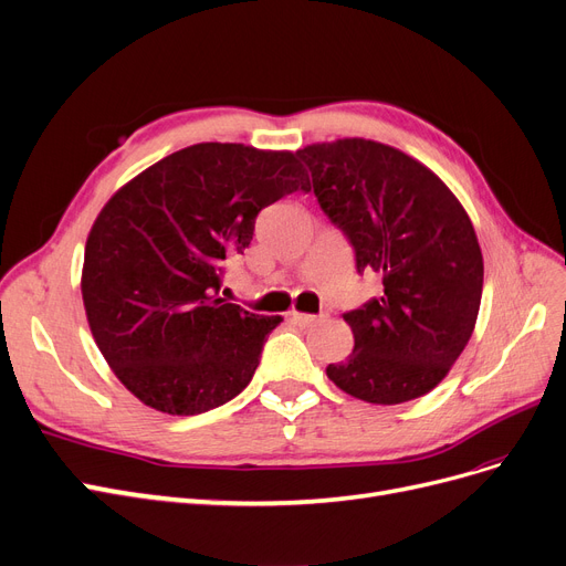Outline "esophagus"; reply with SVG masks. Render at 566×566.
<instances>
[{"instance_id":"obj_1","label":"esophagus","mask_w":566,"mask_h":566,"mask_svg":"<svg viewBox=\"0 0 566 566\" xmlns=\"http://www.w3.org/2000/svg\"><path fill=\"white\" fill-rule=\"evenodd\" d=\"M322 317L317 315H305V312H291V322H294L296 326H312L317 324Z\"/></svg>"}]
</instances>
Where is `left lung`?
I'll list each match as a JSON object with an SVG mask.
<instances>
[{"instance_id": "obj_1", "label": "left lung", "mask_w": 566, "mask_h": 566, "mask_svg": "<svg viewBox=\"0 0 566 566\" xmlns=\"http://www.w3.org/2000/svg\"><path fill=\"white\" fill-rule=\"evenodd\" d=\"M298 156L357 270L382 277L378 298L343 315L354 349L326 366L328 380L366 403L420 399L450 373L478 319L483 251L467 209L427 165L380 142L347 137Z\"/></svg>"}]
</instances>
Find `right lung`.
<instances>
[{
  "label": "right lung",
  "instance_id": "right-lung-1",
  "mask_svg": "<svg viewBox=\"0 0 566 566\" xmlns=\"http://www.w3.org/2000/svg\"><path fill=\"white\" fill-rule=\"evenodd\" d=\"M310 191L298 154L202 142L146 167L97 214L81 294L116 378L167 415L223 406L254 378L282 317L219 298L263 207Z\"/></svg>",
  "mask_w": 566,
  "mask_h": 566
}]
</instances>
